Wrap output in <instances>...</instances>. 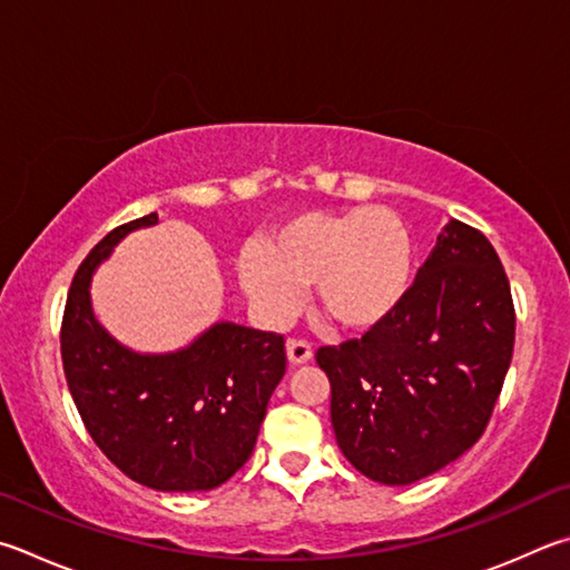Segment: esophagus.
I'll use <instances>...</instances> for the list:
<instances>
[{
  "label": "esophagus",
  "instance_id": "34e87169",
  "mask_svg": "<svg viewBox=\"0 0 570 570\" xmlns=\"http://www.w3.org/2000/svg\"><path fill=\"white\" fill-rule=\"evenodd\" d=\"M286 356H288V364L302 366V364H308V361H312L314 348H312V344H306V341H302V338H288L286 341Z\"/></svg>",
  "mask_w": 570,
  "mask_h": 570
}]
</instances>
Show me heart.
I'll return each mask as SVG.
<instances>
[{
	"label": "heart",
	"instance_id": "heart-1",
	"mask_svg": "<svg viewBox=\"0 0 570 570\" xmlns=\"http://www.w3.org/2000/svg\"><path fill=\"white\" fill-rule=\"evenodd\" d=\"M411 264V236L399 216L356 206L294 216L272 232L264 249H246L236 272L258 314L274 324L292 318L302 306V286L314 284L318 312L331 324L368 331L403 302Z\"/></svg>",
	"mask_w": 570,
	"mask_h": 570
}]
</instances>
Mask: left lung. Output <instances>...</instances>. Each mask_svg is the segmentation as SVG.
<instances>
[{"label": "left lung", "instance_id": "1", "mask_svg": "<svg viewBox=\"0 0 570 570\" xmlns=\"http://www.w3.org/2000/svg\"><path fill=\"white\" fill-rule=\"evenodd\" d=\"M513 338L499 254L479 229L451 219L384 324L316 351L341 453L386 485L416 483L456 461L491 419Z\"/></svg>", "mask_w": 570, "mask_h": 570}]
</instances>
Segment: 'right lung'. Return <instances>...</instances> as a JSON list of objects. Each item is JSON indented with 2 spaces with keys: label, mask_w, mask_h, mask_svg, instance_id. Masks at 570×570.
Instances as JSON below:
<instances>
[{
  "label": "right lung",
  "mask_w": 570,
  "mask_h": 570,
  "mask_svg": "<svg viewBox=\"0 0 570 570\" xmlns=\"http://www.w3.org/2000/svg\"><path fill=\"white\" fill-rule=\"evenodd\" d=\"M154 224L157 214L117 226L77 268L61 321L65 376L89 436L121 473L154 491H212L252 456L286 371L284 336L216 321L169 354L119 344L91 308V276L124 236Z\"/></svg>",
  "instance_id": "1"
}]
</instances>
